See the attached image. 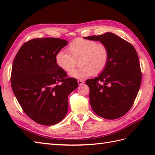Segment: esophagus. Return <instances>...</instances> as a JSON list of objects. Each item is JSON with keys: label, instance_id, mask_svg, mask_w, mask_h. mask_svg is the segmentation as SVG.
<instances>
[{"label": "esophagus", "instance_id": "1", "mask_svg": "<svg viewBox=\"0 0 155 155\" xmlns=\"http://www.w3.org/2000/svg\"><path fill=\"white\" fill-rule=\"evenodd\" d=\"M78 85H82L83 83H84V81H82V80H78Z\"/></svg>", "mask_w": 155, "mask_h": 155}]
</instances>
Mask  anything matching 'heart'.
I'll use <instances>...</instances> for the list:
<instances>
[{
  "label": "heart",
  "instance_id": "1",
  "mask_svg": "<svg viewBox=\"0 0 155 155\" xmlns=\"http://www.w3.org/2000/svg\"><path fill=\"white\" fill-rule=\"evenodd\" d=\"M67 51L68 54L63 51L57 52L55 56L56 63L62 71L68 72L75 67L78 60L79 67L69 75L78 79L101 73L107 67L109 59V51L104 44L83 38L72 41Z\"/></svg>",
  "mask_w": 155,
  "mask_h": 155
}]
</instances>
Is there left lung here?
Listing matches in <instances>:
<instances>
[{
	"mask_svg": "<svg viewBox=\"0 0 155 155\" xmlns=\"http://www.w3.org/2000/svg\"><path fill=\"white\" fill-rule=\"evenodd\" d=\"M85 38L100 41L109 51L104 70L86 81L92 109L105 119H117L130 109L139 93L142 74L137 52L130 43L112 32Z\"/></svg>",
	"mask_w": 155,
	"mask_h": 155,
	"instance_id": "left-lung-1",
	"label": "left lung"
}]
</instances>
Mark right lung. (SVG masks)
<instances>
[{
	"label": "right lung",
	"instance_id": "1",
	"mask_svg": "<svg viewBox=\"0 0 155 155\" xmlns=\"http://www.w3.org/2000/svg\"><path fill=\"white\" fill-rule=\"evenodd\" d=\"M68 44L58 38H34L19 49L14 59L11 86L23 111L40 124L58 123L67 113L68 97L78 87L76 78L55 62L57 52Z\"/></svg>",
	"mask_w": 155,
	"mask_h": 155
}]
</instances>
